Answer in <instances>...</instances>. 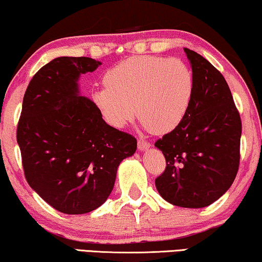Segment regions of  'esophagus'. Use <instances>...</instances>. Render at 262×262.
I'll return each mask as SVG.
<instances>
[{
	"label": "esophagus",
	"mask_w": 262,
	"mask_h": 262,
	"mask_svg": "<svg viewBox=\"0 0 262 262\" xmlns=\"http://www.w3.org/2000/svg\"><path fill=\"white\" fill-rule=\"evenodd\" d=\"M147 148H150V144H148L147 141L139 139V140H138V150L139 151H145V150H147Z\"/></svg>",
	"instance_id": "1"
}]
</instances>
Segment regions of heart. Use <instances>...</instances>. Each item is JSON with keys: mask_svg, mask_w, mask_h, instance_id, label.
Instances as JSON below:
<instances>
[{"mask_svg": "<svg viewBox=\"0 0 262 262\" xmlns=\"http://www.w3.org/2000/svg\"><path fill=\"white\" fill-rule=\"evenodd\" d=\"M106 87L92 93L105 121L124 128L139 115L148 130L168 133L183 122L193 94V76L183 60L135 55L105 74Z\"/></svg>", "mask_w": 262, "mask_h": 262, "instance_id": "b5f03b06", "label": "heart"}]
</instances>
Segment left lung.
Wrapping results in <instances>:
<instances>
[{
  "label": "left lung",
  "mask_w": 262,
  "mask_h": 262,
  "mask_svg": "<svg viewBox=\"0 0 262 262\" xmlns=\"http://www.w3.org/2000/svg\"><path fill=\"white\" fill-rule=\"evenodd\" d=\"M193 76L185 118L156 141L167 167L155 180L162 198L181 208H204L225 194L239 165L242 122L227 82L207 59L184 48Z\"/></svg>",
  "instance_id": "obj_1"
}]
</instances>
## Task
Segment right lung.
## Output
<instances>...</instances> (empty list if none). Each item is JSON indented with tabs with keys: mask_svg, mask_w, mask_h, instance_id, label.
Segmentation results:
<instances>
[{
	"mask_svg": "<svg viewBox=\"0 0 262 262\" xmlns=\"http://www.w3.org/2000/svg\"><path fill=\"white\" fill-rule=\"evenodd\" d=\"M101 61L59 57L38 70L26 88L16 141L30 187L64 214L104 204L121 162L137 150V139L108 125L79 77Z\"/></svg>",
	"mask_w": 262,
	"mask_h": 262,
	"instance_id": "add662e5",
	"label": "right lung"
}]
</instances>
